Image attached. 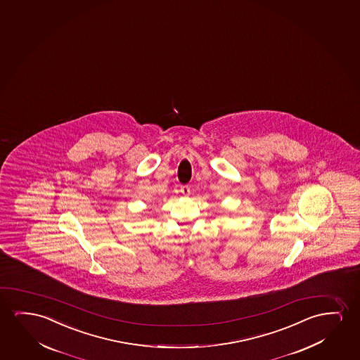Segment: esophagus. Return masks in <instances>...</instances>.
Segmentation results:
<instances>
[{
    "label": "esophagus",
    "mask_w": 360,
    "mask_h": 360,
    "mask_svg": "<svg viewBox=\"0 0 360 360\" xmlns=\"http://www.w3.org/2000/svg\"><path fill=\"white\" fill-rule=\"evenodd\" d=\"M180 191H181V193L185 195V196H188L190 193H191V190H190V188H188V185H183V186L180 188Z\"/></svg>",
    "instance_id": "esophagus-1"
}]
</instances>
